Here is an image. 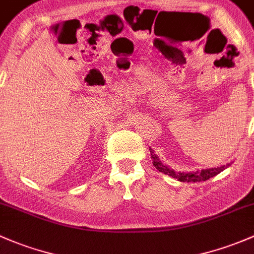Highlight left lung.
Wrapping results in <instances>:
<instances>
[{
    "label": "left lung",
    "instance_id": "1",
    "mask_svg": "<svg viewBox=\"0 0 254 254\" xmlns=\"http://www.w3.org/2000/svg\"><path fill=\"white\" fill-rule=\"evenodd\" d=\"M151 149V148H149ZM151 158H152V163H153L154 167L157 168V170L162 172L163 174H167L172 178L178 179L179 181H183V183H198V181H205L208 179L213 178V176L218 175L219 173L223 172L224 169L229 167L230 164L226 165H221V167H217V168H209V169H202V170H197V172H190V173H183V172H175L174 169H170L168 165L163 164V163L159 161L158 157L154 154V152L151 149Z\"/></svg>",
    "mask_w": 254,
    "mask_h": 254
}]
</instances>
